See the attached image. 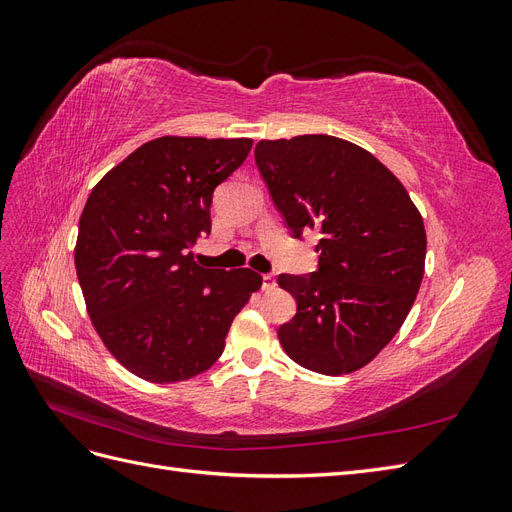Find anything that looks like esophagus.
Returning a JSON list of instances; mask_svg holds the SVG:
<instances>
[{"mask_svg":"<svg viewBox=\"0 0 512 512\" xmlns=\"http://www.w3.org/2000/svg\"><path fill=\"white\" fill-rule=\"evenodd\" d=\"M273 288H275V275L262 273V290H273Z\"/></svg>","mask_w":512,"mask_h":512,"instance_id":"1","label":"esophagus"}]
</instances>
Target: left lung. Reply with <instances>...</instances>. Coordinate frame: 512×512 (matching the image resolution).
Masks as SVG:
<instances>
[{
    "instance_id": "obj_1",
    "label": "left lung",
    "mask_w": 512,
    "mask_h": 512,
    "mask_svg": "<svg viewBox=\"0 0 512 512\" xmlns=\"http://www.w3.org/2000/svg\"><path fill=\"white\" fill-rule=\"evenodd\" d=\"M254 158L290 235H320L316 271L277 275L297 301L277 337L305 369L350 374L391 342L421 288V213L389 168L344 138L260 141Z\"/></svg>"
}]
</instances>
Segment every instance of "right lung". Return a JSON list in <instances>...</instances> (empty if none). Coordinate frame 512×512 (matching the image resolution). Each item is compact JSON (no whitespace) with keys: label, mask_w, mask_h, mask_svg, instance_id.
Returning a JSON list of instances; mask_svg holds the SVG:
<instances>
[{"label":"right lung","mask_w":512,"mask_h":512,"mask_svg":"<svg viewBox=\"0 0 512 512\" xmlns=\"http://www.w3.org/2000/svg\"><path fill=\"white\" fill-rule=\"evenodd\" d=\"M252 138L162 136L91 190L76 241L87 312L115 359L170 384L207 371L241 307L252 269H205L194 243L211 232L213 192L245 162Z\"/></svg>","instance_id":"obj_1"}]
</instances>
